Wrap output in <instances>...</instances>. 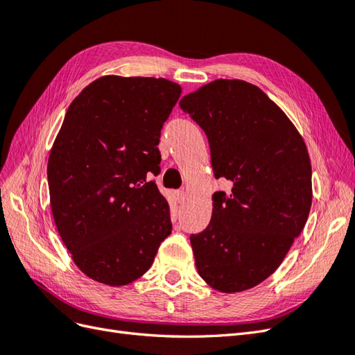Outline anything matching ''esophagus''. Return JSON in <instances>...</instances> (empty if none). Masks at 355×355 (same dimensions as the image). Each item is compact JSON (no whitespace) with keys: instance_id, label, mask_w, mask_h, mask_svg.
<instances>
[{"instance_id":"esophagus-1","label":"esophagus","mask_w":355,"mask_h":355,"mask_svg":"<svg viewBox=\"0 0 355 355\" xmlns=\"http://www.w3.org/2000/svg\"><path fill=\"white\" fill-rule=\"evenodd\" d=\"M176 196H178V200H179V202H184L185 200H187V192L182 189V191H178L176 192Z\"/></svg>"}]
</instances>
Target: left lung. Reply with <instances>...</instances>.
Instances as JSON below:
<instances>
[{
  "label": "left lung",
  "mask_w": 355,
  "mask_h": 355,
  "mask_svg": "<svg viewBox=\"0 0 355 355\" xmlns=\"http://www.w3.org/2000/svg\"><path fill=\"white\" fill-rule=\"evenodd\" d=\"M207 135L214 178L209 227L191 235L200 277L222 293L244 292L282 265L311 202L304 137L275 102L243 80H214L179 102Z\"/></svg>",
  "instance_id": "8db88e82"
}]
</instances>
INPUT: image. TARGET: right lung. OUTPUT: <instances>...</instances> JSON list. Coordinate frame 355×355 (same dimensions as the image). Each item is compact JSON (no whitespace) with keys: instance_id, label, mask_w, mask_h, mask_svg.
I'll list each match as a JSON object with an SVG mask.
<instances>
[{"instance_id":"add662e5","label":"right lung","mask_w":355,"mask_h":355,"mask_svg":"<svg viewBox=\"0 0 355 355\" xmlns=\"http://www.w3.org/2000/svg\"><path fill=\"white\" fill-rule=\"evenodd\" d=\"M182 93L166 78L103 75L72 101L49 155L50 207L73 263L92 280L127 286L171 234L159 135Z\"/></svg>"}]
</instances>
